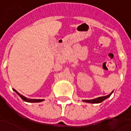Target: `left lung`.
Listing matches in <instances>:
<instances>
[{
	"mask_svg": "<svg viewBox=\"0 0 131 131\" xmlns=\"http://www.w3.org/2000/svg\"><path fill=\"white\" fill-rule=\"evenodd\" d=\"M113 93V91L110 93L108 95L106 96H102V97H98L97 98L95 99H92V100H83L84 102H87V103H99L103 102L104 100H106V98H108V97H110V95H112V93Z\"/></svg>",
	"mask_w": 131,
	"mask_h": 131,
	"instance_id": "left-lung-1",
	"label": "left lung"
}]
</instances>
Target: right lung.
Listing matches in <instances>:
<instances>
[{
    "label": "right lung",
    "instance_id": "right-lung-1",
    "mask_svg": "<svg viewBox=\"0 0 131 131\" xmlns=\"http://www.w3.org/2000/svg\"><path fill=\"white\" fill-rule=\"evenodd\" d=\"M14 92H16V93H17L18 95H19V97L22 98L23 101H26V102H30V103H37V102H41V101H43V99H28V98H25V96L22 95L21 94H19V93H18L16 90H14Z\"/></svg>",
    "mask_w": 131,
    "mask_h": 131
}]
</instances>
